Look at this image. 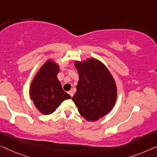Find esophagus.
Masks as SVG:
<instances>
[{"label": "esophagus", "instance_id": "esophagus-1", "mask_svg": "<svg viewBox=\"0 0 157 157\" xmlns=\"http://www.w3.org/2000/svg\"><path fill=\"white\" fill-rule=\"evenodd\" d=\"M68 94H70V96H71V97H72V96H73V94H74V92H72V90H70V91H69V92H68Z\"/></svg>", "mask_w": 157, "mask_h": 157}]
</instances>
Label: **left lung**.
I'll return each mask as SVG.
<instances>
[{"label": "left lung", "mask_w": 157, "mask_h": 157, "mask_svg": "<svg viewBox=\"0 0 157 157\" xmlns=\"http://www.w3.org/2000/svg\"><path fill=\"white\" fill-rule=\"evenodd\" d=\"M79 73L77 92L72 98L78 112L87 121L98 120L109 113L117 100V87L106 66L94 58L75 62Z\"/></svg>", "instance_id": "obj_1"}]
</instances>
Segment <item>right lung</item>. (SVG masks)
I'll use <instances>...</instances> for the list:
<instances>
[{"label":"right lung","instance_id":"right-lung-1","mask_svg":"<svg viewBox=\"0 0 157 157\" xmlns=\"http://www.w3.org/2000/svg\"><path fill=\"white\" fill-rule=\"evenodd\" d=\"M59 66L48 60L37 72L30 85V95L37 109L43 114H50L64 100L70 99L57 78Z\"/></svg>","mask_w":157,"mask_h":157}]
</instances>
